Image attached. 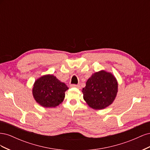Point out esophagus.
<instances>
[{
  "label": "esophagus",
  "instance_id": "34e87169",
  "mask_svg": "<svg viewBox=\"0 0 150 150\" xmlns=\"http://www.w3.org/2000/svg\"><path fill=\"white\" fill-rule=\"evenodd\" d=\"M71 88H79L80 89L81 86L79 85H76V84H72L71 85Z\"/></svg>",
  "mask_w": 150,
  "mask_h": 150
}]
</instances>
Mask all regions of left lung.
Masks as SVG:
<instances>
[{"label":"left lung","instance_id":"8db88e82","mask_svg":"<svg viewBox=\"0 0 150 150\" xmlns=\"http://www.w3.org/2000/svg\"><path fill=\"white\" fill-rule=\"evenodd\" d=\"M118 91V83L111 72L101 70L93 73L83 88V99L94 110H100L114 102Z\"/></svg>","mask_w":150,"mask_h":150}]
</instances>
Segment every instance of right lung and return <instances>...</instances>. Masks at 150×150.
<instances>
[{
  "label": "right lung",
  "mask_w": 150,
  "mask_h": 150,
  "mask_svg": "<svg viewBox=\"0 0 150 150\" xmlns=\"http://www.w3.org/2000/svg\"><path fill=\"white\" fill-rule=\"evenodd\" d=\"M69 89L53 74L40 76L33 84V95L39 105L44 108H55L64 101L65 92Z\"/></svg>",
  "instance_id": "obj_1"
}]
</instances>
